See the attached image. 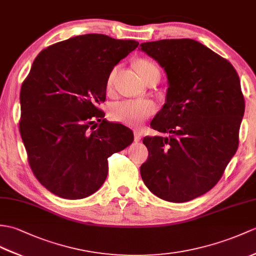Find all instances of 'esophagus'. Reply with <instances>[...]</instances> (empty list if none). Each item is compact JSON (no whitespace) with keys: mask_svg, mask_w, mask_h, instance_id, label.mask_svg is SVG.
I'll list each match as a JSON object with an SVG mask.
<instances>
[{"mask_svg":"<svg viewBox=\"0 0 256 256\" xmlns=\"http://www.w3.org/2000/svg\"><path fill=\"white\" fill-rule=\"evenodd\" d=\"M140 138H142L140 132H138V130H135V132H134V140H135V142H140Z\"/></svg>","mask_w":256,"mask_h":256,"instance_id":"34e87169","label":"esophagus"}]
</instances>
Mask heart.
Here are the masks:
<instances>
[{
    "label": "heart",
    "instance_id": "1",
    "mask_svg": "<svg viewBox=\"0 0 256 256\" xmlns=\"http://www.w3.org/2000/svg\"><path fill=\"white\" fill-rule=\"evenodd\" d=\"M136 68L142 75V78L150 75L154 70H158L155 63L150 60H140L136 62ZM116 74V68H112L106 78V87L110 88L114 84ZM156 104L152 100L146 99H128L116 102L111 106V118L114 121L120 122L126 126H138L146 118L152 116L156 112Z\"/></svg>",
    "mask_w": 256,
    "mask_h": 256
}]
</instances>
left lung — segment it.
Here are the masks:
<instances>
[{
	"mask_svg": "<svg viewBox=\"0 0 256 256\" xmlns=\"http://www.w3.org/2000/svg\"><path fill=\"white\" fill-rule=\"evenodd\" d=\"M168 77L166 104L150 126L169 138L145 136L148 158L140 176L152 193L183 203L220 180L239 146L244 97L228 60L192 39L140 44Z\"/></svg>",
	"mask_w": 256,
	"mask_h": 256,
	"instance_id": "1",
	"label": "left lung"
}]
</instances>
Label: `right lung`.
<instances>
[{
    "label": "right lung",
    "instance_id": "1",
    "mask_svg": "<svg viewBox=\"0 0 256 256\" xmlns=\"http://www.w3.org/2000/svg\"><path fill=\"white\" fill-rule=\"evenodd\" d=\"M138 46L88 34L34 58L20 89V132L30 169L48 191L68 200L92 195L108 174V158L133 142L132 130L106 121L99 104L109 73Z\"/></svg>",
    "mask_w": 256,
    "mask_h": 256
}]
</instances>
